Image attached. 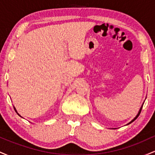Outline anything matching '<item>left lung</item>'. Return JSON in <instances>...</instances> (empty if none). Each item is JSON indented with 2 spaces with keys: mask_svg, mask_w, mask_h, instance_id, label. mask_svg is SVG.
Masks as SVG:
<instances>
[{
  "mask_svg": "<svg viewBox=\"0 0 155 155\" xmlns=\"http://www.w3.org/2000/svg\"><path fill=\"white\" fill-rule=\"evenodd\" d=\"M143 104H142V106H141V107H140V109H139V111H138V114H137V115H136V117H135V118L134 119H133V120H131L130 121V122H129V123L128 124H130L131 123V122H133V121H134V120H136V119H137V117H138V116H139V114H140V111H141V109H142V107H143Z\"/></svg>",
  "mask_w": 155,
  "mask_h": 155,
  "instance_id": "left-lung-1",
  "label": "left lung"
}]
</instances>
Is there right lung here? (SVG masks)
Listing matches in <instances>:
<instances>
[{
  "label": "right lung",
  "instance_id": "right-lung-1",
  "mask_svg": "<svg viewBox=\"0 0 155 155\" xmlns=\"http://www.w3.org/2000/svg\"><path fill=\"white\" fill-rule=\"evenodd\" d=\"M14 108H15V111H16V112H17V110H16V108H15V106H14ZM17 114H18V115H19V116H20V115H19V114H18V113H17ZM20 117H21V116H20Z\"/></svg>",
  "mask_w": 155,
  "mask_h": 155
}]
</instances>
